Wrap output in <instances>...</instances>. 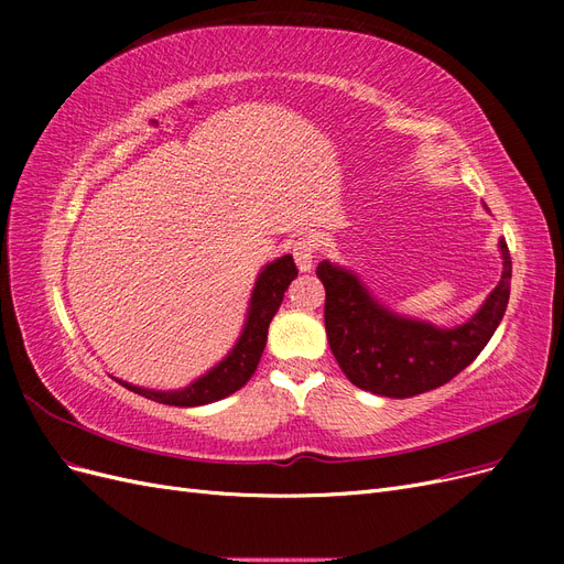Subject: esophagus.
Instances as JSON below:
<instances>
[{
    "label": "esophagus",
    "mask_w": 564,
    "mask_h": 564,
    "mask_svg": "<svg viewBox=\"0 0 564 564\" xmlns=\"http://www.w3.org/2000/svg\"><path fill=\"white\" fill-rule=\"evenodd\" d=\"M317 247H319V245H317L315 237H308V235L299 237V240L294 242L292 253H294V261H296V265H299V270H301V272H308V270H313V261H315Z\"/></svg>",
    "instance_id": "1"
}]
</instances>
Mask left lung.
Here are the masks:
<instances>
[{
	"instance_id": "obj_1",
	"label": "left lung",
	"mask_w": 564,
	"mask_h": 564,
	"mask_svg": "<svg viewBox=\"0 0 564 564\" xmlns=\"http://www.w3.org/2000/svg\"><path fill=\"white\" fill-rule=\"evenodd\" d=\"M503 275L485 305L466 324L437 329L433 324L392 315L373 301L352 272L322 261L317 278L324 284V327L338 367L350 383L383 398H414L435 390L464 371L497 332L510 296L508 245Z\"/></svg>"
}]
</instances>
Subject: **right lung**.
<instances>
[{
    "mask_svg": "<svg viewBox=\"0 0 564 564\" xmlns=\"http://www.w3.org/2000/svg\"><path fill=\"white\" fill-rule=\"evenodd\" d=\"M296 275H299V268L292 256H282V259H278L275 263L265 265V270L261 272L253 286L249 317H247L242 336L237 338V344L226 360L218 362L209 373H204V377L197 379L193 386L174 390V392H160V390L135 388L124 381L119 383L133 392H139V395L148 400H155L160 404H172V406H197V404H209L232 395L235 390H240L253 377L256 367H259V360L268 340L270 319L275 317L286 286L292 284Z\"/></svg>",
    "mask_w": 564,
    "mask_h": 564,
    "instance_id": "add662e5",
    "label": "right lung"
}]
</instances>
